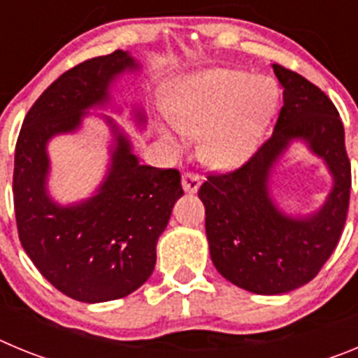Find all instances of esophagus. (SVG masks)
<instances>
[{
  "label": "esophagus",
  "instance_id": "obj_1",
  "mask_svg": "<svg viewBox=\"0 0 358 358\" xmlns=\"http://www.w3.org/2000/svg\"><path fill=\"white\" fill-rule=\"evenodd\" d=\"M199 186H201V179L195 173H185L182 176V189L186 194H197Z\"/></svg>",
  "mask_w": 358,
  "mask_h": 358
}]
</instances>
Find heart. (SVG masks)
Returning <instances> with one entry per match:
<instances>
[{"label": "heart", "mask_w": 358, "mask_h": 358, "mask_svg": "<svg viewBox=\"0 0 358 358\" xmlns=\"http://www.w3.org/2000/svg\"><path fill=\"white\" fill-rule=\"evenodd\" d=\"M276 98L278 87L271 78L236 69H210L179 84L169 102V120L182 136H199L204 163L227 170L248 159ZM161 136L177 147L169 129H161Z\"/></svg>", "instance_id": "obj_1"}]
</instances>
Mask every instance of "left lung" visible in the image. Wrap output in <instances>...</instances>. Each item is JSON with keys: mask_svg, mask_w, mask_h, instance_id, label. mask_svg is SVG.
I'll return each mask as SVG.
<instances>
[{"mask_svg": "<svg viewBox=\"0 0 358 358\" xmlns=\"http://www.w3.org/2000/svg\"><path fill=\"white\" fill-rule=\"evenodd\" d=\"M283 107L273 136L238 170L210 176L199 189L217 271L252 294L276 296L314 280L337 248L346 222L352 166L344 127L330 98L305 77L273 64ZM294 141L325 161L334 185L319 210L285 214L270 192V176Z\"/></svg>", "mask_w": 358, "mask_h": 358, "instance_id": "left-lung-1", "label": "left lung"}]
</instances>
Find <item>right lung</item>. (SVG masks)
Listing matches in <instances>:
<instances>
[{"instance_id": "obj_1", "label": "right lung", "mask_w": 358, "mask_h": 358, "mask_svg": "<svg viewBox=\"0 0 358 358\" xmlns=\"http://www.w3.org/2000/svg\"><path fill=\"white\" fill-rule=\"evenodd\" d=\"M141 64L129 52L94 57L57 78L28 110L14 159V208L24 252L46 280L82 303L129 296L150 278L156 245L182 197L181 176L138 161L129 136L110 116L113 141L103 181L91 197L59 204L48 192V143L82 127L91 109L113 107L110 87ZM116 110H120V107ZM143 127L145 113L132 107Z\"/></svg>"}]
</instances>
